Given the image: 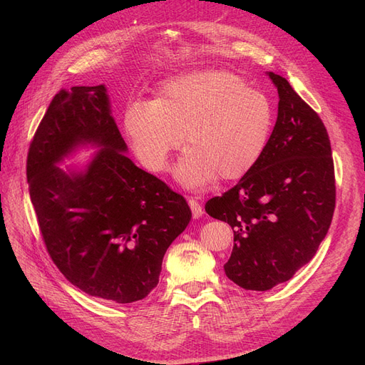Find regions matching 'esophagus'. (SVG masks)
<instances>
[{"label":"esophagus","instance_id":"esophagus-1","mask_svg":"<svg viewBox=\"0 0 365 365\" xmlns=\"http://www.w3.org/2000/svg\"><path fill=\"white\" fill-rule=\"evenodd\" d=\"M189 205H190V208H192L193 219H200V217L204 215V210H202L201 204L197 202V201H195L193 197H190V200H189Z\"/></svg>","mask_w":365,"mask_h":365}]
</instances>
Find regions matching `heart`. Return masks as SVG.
Returning a JSON list of instances; mask_svg holds the SVG:
<instances>
[{"label": "heart", "instance_id": "obj_1", "mask_svg": "<svg viewBox=\"0 0 365 365\" xmlns=\"http://www.w3.org/2000/svg\"><path fill=\"white\" fill-rule=\"evenodd\" d=\"M269 98L225 70H200L161 83L155 101H135L125 130L137 158L150 172L168 169L170 153L187 149L175 168L185 189H204L217 176L235 181L262 158L272 130Z\"/></svg>", "mask_w": 365, "mask_h": 365}]
</instances>
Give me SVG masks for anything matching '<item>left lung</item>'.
<instances>
[{
	"mask_svg": "<svg viewBox=\"0 0 365 365\" xmlns=\"http://www.w3.org/2000/svg\"><path fill=\"white\" fill-rule=\"evenodd\" d=\"M267 74L279 93L268 146L233 189L205 204L210 216L233 228L227 277L250 291L288 282L311 262L335 210L332 149L322 118L284 77Z\"/></svg>",
	"mask_w": 365,
	"mask_h": 365,
	"instance_id": "1",
	"label": "left lung"
}]
</instances>
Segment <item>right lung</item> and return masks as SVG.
<instances>
[{
	"label": "right lung",
	"instance_id": "add662e5",
	"mask_svg": "<svg viewBox=\"0 0 365 365\" xmlns=\"http://www.w3.org/2000/svg\"><path fill=\"white\" fill-rule=\"evenodd\" d=\"M96 149L83 168L58 164ZM105 85L61 90L27 155V181L51 260L71 284L115 303L143 300L165 251L192 219L189 204L128 158Z\"/></svg>",
	"mask_w": 365,
	"mask_h": 365
}]
</instances>
